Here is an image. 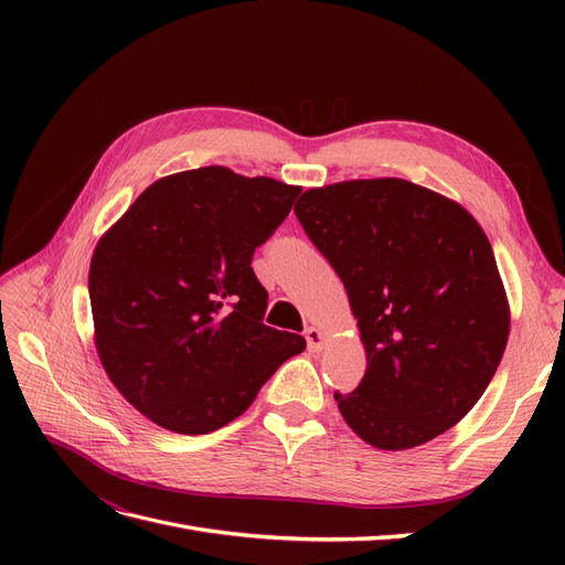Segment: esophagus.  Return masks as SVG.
<instances>
[{
    "mask_svg": "<svg viewBox=\"0 0 565 565\" xmlns=\"http://www.w3.org/2000/svg\"><path fill=\"white\" fill-rule=\"evenodd\" d=\"M316 334H320L316 328H309V330H306V339H309L311 344H313V337H316Z\"/></svg>",
    "mask_w": 565,
    "mask_h": 565,
    "instance_id": "1",
    "label": "esophagus"
}]
</instances>
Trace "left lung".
I'll return each mask as SVG.
<instances>
[{
  "instance_id": "left-lung-1",
  "label": "left lung",
  "mask_w": 565,
  "mask_h": 565,
  "mask_svg": "<svg viewBox=\"0 0 565 565\" xmlns=\"http://www.w3.org/2000/svg\"><path fill=\"white\" fill-rule=\"evenodd\" d=\"M297 195L276 179L202 167L146 188L100 237L89 268L98 358L150 422L212 434L306 349L301 318H266L268 292L252 270Z\"/></svg>"
}]
</instances>
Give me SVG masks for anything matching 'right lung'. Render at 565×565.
<instances>
[{
    "label": "right lung",
    "instance_id": "1",
    "mask_svg": "<svg viewBox=\"0 0 565 565\" xmlns=\"http://www.w3.org/2000/svg\"><path fill=\"white\" fill-rule=\"evenodd\" d=\"M295 214L344 282L365 377L334 393L365 443L407 450L455 426L483 396L509 337L492 247L457 202L403 179L306 191Z\"/></svg>",
    "mask_w": 565,
    "mask_h": 565
}]
</instances>
